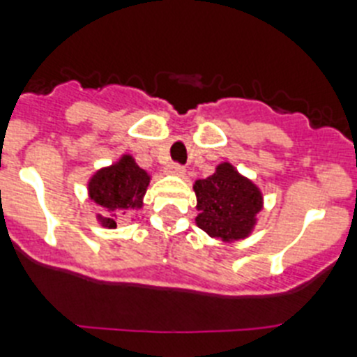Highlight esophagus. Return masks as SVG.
Here are the masks:
<instances>
[{
    "mask_svg": "<svg viewBox=\"0 0 357 357\" xmlns=\"http://www.w3.org/2000/svg\"><path fill=\"white\" fill-rule=\"evenodd\" d=\"M165 172L167 174H174V176H183L185 174V167L181 163H169L165 167Z\"/></svg>",
    "mask_w": 357,
    "mask_h": 357,
    "instance_id": "obj_1",
    "label": "esophagus"
}]
</instances>
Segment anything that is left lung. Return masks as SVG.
<instances>
[{
    "mask_svg": "<svg viewBox=\"0 0 357 357\" xmlns=\"http://www.w3.org/2000/svg\"><path fill=\"white\" fill-rule=\"evenodd\" d=\"M197 196L196 222L210 237L237 241L250 235L262 208V194L230 163H221L206 179L194 185Z\"/></svg>",
    "mask_w": 357,
    "mask_h": 357,
    "instance_id": "obj_1",
    "label": "left lung"
}]
</instances>
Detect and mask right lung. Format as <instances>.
Here are the masks:
<instances>
[{
	"mask_svg": "<svg viewBox=\"0 0 357 357\" xmlns=\"http://www.w3.org/2000/svg\"><path fill=\"white\" fill-rule=\"evenodd\" d=\"M149 176L131 156H122L114 165L98 170L89 181V197L111 215H98L105 228H116L114 217L122 210L142 208Z\"/></svg>",
	"mask_w": 357,
	"mask_h": 357,
	"instance_id": "obj_1",
	"label": "right lung"
}]
</instances>
